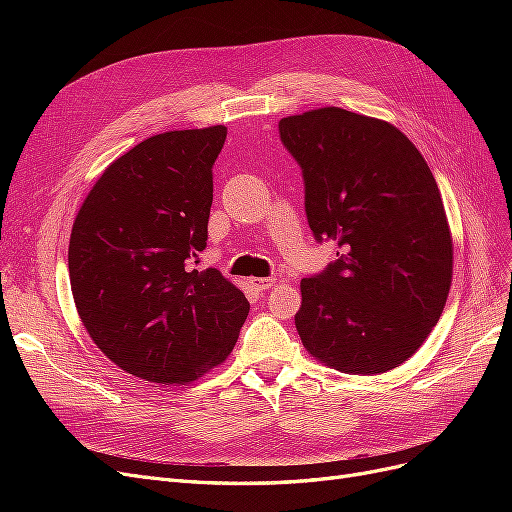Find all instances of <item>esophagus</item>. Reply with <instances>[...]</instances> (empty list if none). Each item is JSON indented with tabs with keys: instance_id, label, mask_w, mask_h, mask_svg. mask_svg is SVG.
Wrapping results in <instances>:
<instances>
[{
	"instance_id": "esophagus-1",
	"label": "esophagus",
	"mask_w": 512,
	"mask_h": 512,
	"mask_svg": "<svg viewBox=\"0 0 512 512\" xmlns=\"http://www.w3.org/2000/svg\"><path fill=\"white\" fill-rule=\"evenodd\" d=\"M252 288H256L258 292H265L275 284V277H252L250 280Z\"/></svg>"
}]
</instances>
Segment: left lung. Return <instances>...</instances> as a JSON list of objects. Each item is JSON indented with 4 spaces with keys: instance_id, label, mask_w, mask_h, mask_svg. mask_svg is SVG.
<instances>
[{
    "instance_id": "obj_1",
    "label": "left lung",
    "mask_w": 512,
    "mask_h": 512,
    "mask_svg": "<svg viewBox=\"0 0 512 512\" xmlns=\"http://www.w3.org/2000/svg\"><path fill=\"white\" fill-rule=\"evenodd\" d=\"M280 138L301 166L314 239L339 247L301 280V342L344 374H384L421 348L451 290L438 183L406 134L337 106L284 117Z\"/></svg>"
}]
</instances>
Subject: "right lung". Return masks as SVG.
<instances>
[{
  "label": "right lung",
  "mask_w": 512,
  "mask_h": 512,
  "mask_svg": "<svg viewBox=\"0 0 512 512\" xmlns=\"http://www.w3.org/2000/svg\"><path fill=\"white\" fill-rule=\"evenodd\" d=\"M224 126L164 132L123 153L76 215L68 269L89 337L128 374L183 384L226 361L250 312L207 247Z\"/></svg>",
  "instance_id": "add662e5"
}]
</instances>
